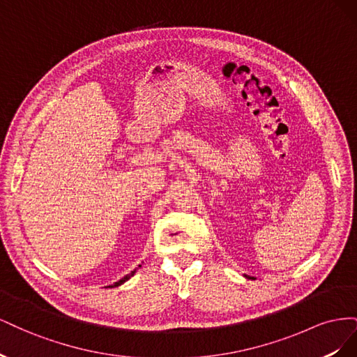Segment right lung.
Segmentation results:
<instances>
[{
  "label": "right lung",
  "instance_id": "right-lung-1",
  "mask_svg": "<svg viewBox=\"0 0 357 357\" xmlns=\"http://www.w3.org/2000/svg\"><path fill=\"white\" fill-rule=\"evenodd\" d=\"M134 273H135V271H132L131 274H128V275H125V277H123L122 280H119V282H116L114 284H112V286H109V287H114V286H119V284H122V283H125V282H126V280H129V278H131V277L134 275Z\"/></svg>",
  "mask_w": 357,
  "mask_h": 357
}]
</instances>
